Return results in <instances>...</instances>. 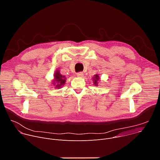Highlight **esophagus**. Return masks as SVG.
Instances as JSON below:
<instances>
[{
	"label": "esophagus",
	"instance_id": "34e87169",
	"mask_svg": "<svg viewBox=\"0 0 160 160\" xmlns=\"http://www.w3.org/2000/svg\"><path fill=\"white\" fill-rule=\"evenodd\" d=\"M77 77H79V78H82V77H83V73L82 72H79V73H78L77 74Z\"/></svg>",
	"mask_w": 160,
	"mask_h": 160
}]
</instances>
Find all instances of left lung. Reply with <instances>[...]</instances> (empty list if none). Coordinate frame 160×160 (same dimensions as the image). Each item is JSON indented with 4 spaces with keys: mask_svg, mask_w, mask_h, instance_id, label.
Wrapping results in <instances>:
<instances>
[{
    "mask_svg": "<svg viewBox=\"0 0 160 160\" xmlns=\"http://www.w3.org/2000/svg\"><path fill=\"white\" fill-rule=\"evenodd\" d=\"M93 78V83H94V85L95 86H98V82L99 81V76L98 74H96L94 75V77L92 78Z\"/></svg>",
    "mask_w": 160,
    "mask_h": 160,
    "instance_id": "left-lung-1",
    "label": "left lung"
}]
</instances>
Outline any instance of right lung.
Here are the masks:
<instances>
[{
	"label": "right lung",
	"instance_id": "right-lung-1",
	"mask_svg": "<svg viewBox=\"0 0 160 160\" xmlns=\"http://www.w3.org/2000/svg\"><path fill=\"white\" fill-rule=\"evenodd\" d=\"M66 77L60 73L59 70H56L54 74V80H52V84L56 88H61L66 83Z\"/></svg>",
	"mask_w": 160,
	"mask_h": 160
}]
</instances>
